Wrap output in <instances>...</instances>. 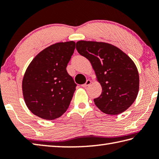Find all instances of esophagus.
<instances>
[{
  "instance_id": "1",
  "label": "esophagus",
  "mask_w": 159,
  "mask_h": 159,
  "mask_svg": "<svg viewBox=\"0 0 159 159\" xmlns=\"http://www.w3.org/2000/svg\"><path fill=\"white\" fill-rule=\"evenodd\" d=\"M90 83H91V80L90 79H88L87 80H86V82L84 83V84H83L81 86L83 88H85V87H87V86L89 85Z\"/></svg>"
}]
</instances>
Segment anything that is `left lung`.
Listing matches in <instances>:
<instances>
[{"mask_svg": "<svg viewBox=\"0 0 159 159\" xmlns=\"http://www.w3.org/2000/svg\"><path fill=\"white\" fill-rule=\"evenodd\" d=\"M76 50L90 61L102 92L94 102L102 112L117 115L135 100L139 91V74L133 60L114 45L80 41Z\"/></svg>", "mask_w": 159, "mask_h": 159, "instance_id": "8db88e82", "label": "left lung"}]
</instances>
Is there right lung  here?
<instances>
[{"mask_svg": "<svg viewBox=\"0 0 159 159\" xmlns=\"http://www.w3.org/2000/svg\"><path fill=\"white\" fill-rule=\"evenodd\" d=\"M74 41L57 43L36 56L22 80V90L29 109L37 116L54 120L66 111L76 84L66 66L74 54Z\"/></svg>", "mask_w": 159, "mask_h": 159, "instance_id": "add662e5", "label": "right lung"}]
</instances>
